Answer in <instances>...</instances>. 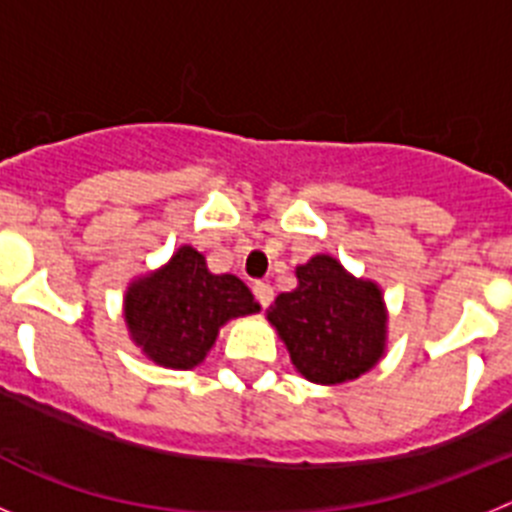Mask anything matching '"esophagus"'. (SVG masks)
Masks as SVG:
<instances>
[{
    "label": "esophagus",
    "mask_w": 512,
    "mask_h": 512,
    "mask_svg": "<svg viewBox=\"0 0 512 512\" xmlns=\"http://www.w3.org/2000/svg\"><path fill=\"white\" fill-rule=\"evenodd\" d=\"M253 295H256V300H259L261 307H269L271 302H274V289H271V284L266 282L253 284Z\"/></svg>",
    "instance_id": "1"
}]
</instances>
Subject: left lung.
<instances>
[{
    "label": "left lung",
    "mask_w": 512,
    "mask_h": 512,
    "mask_svg": "<svg viewBox=\"0 0 512 512\" xmlns=\"http://www.w3.org/2000/svg\"><path fill=\"white\" fill-rule=\"evenodd\" d=\"M297 289L282 292L269 310L292 364L310 382L341 384L369 372L384 354L382 292L354 279L333 256L297 266Z\"/></svg>",
    "instance_id": "obj_1"
}]
</instances>
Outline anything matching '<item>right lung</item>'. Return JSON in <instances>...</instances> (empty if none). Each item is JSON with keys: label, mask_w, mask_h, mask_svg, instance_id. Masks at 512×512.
Returning a JSON list of instances; mask_svg holds the SVG:
<instances>
[{"label": "right lung", "mask_w": 512, "mask_h": 512, "mask_svg": "<svg viewBox=\"0 0 512 512\" xmlns=\"http://www.w3.org/2000/svg\"><path fill=\"white\" fill-rule=\"evenodd\" d=\"M259 312L251 289L233 274H210L205 256L182 246L161 271L125 295V320L148 359L192 369L205 359L220 325Z\"/></svg>", "instance_id": "add662e5"}]
</instances>
